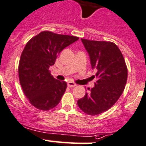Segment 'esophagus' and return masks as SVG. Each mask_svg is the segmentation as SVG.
<instances>
[{
  "label": "esophagus",
  "instance_id": "obj_1",
  "mask_svg": "<svg viewBox=\"0 0 146 146\" xmlns=\"http://www.w3.org/2000/svg\"><path fill=\"white\" fill-rule=\"evenodd\" d=\"M67 85L69 88H74V87H75L77 85H76V83H74V82H68Z\"/></svg>",
  "mask_w": 146,
  "mask_h": 146
}]
</instances>
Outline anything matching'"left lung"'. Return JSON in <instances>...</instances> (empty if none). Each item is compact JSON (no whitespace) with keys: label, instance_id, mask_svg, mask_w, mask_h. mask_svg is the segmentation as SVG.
Listing matches in <instances>:
<instances>
[{"label":"left lung","instance_id":"8db88e82","mask_svg":"<svg viewBox=\"0 0 146 146\" xmlns=\"http://www.w3.org/2000/svg\"><path fill=\"white\" fill-rule=\"evenodd\" d=\"M97 70L94 88L77 101L80 109L91 116L109 110L119 98L127 80V67L117 45L109 41L81 39Z\"/></svg>","mask_w":146,"mask_h":146}]
</instances>
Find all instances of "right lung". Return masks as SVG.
<instances>
[{
  "instance_id": "right-lung-1",
  "label": "right lung",
  "mask_w": 146,
  "mask_h": 146,
  "mask_svg": "<svg viewBox=\"0 0 146 146\" xmlns=\"http://www.w3.org/2000/svg\"><path fill=\"white\" fill-rule=\"evenodd\" d=\"M78 39L43 31L26 44L19 63V78L25 96L36 109L48 111L60 102L67 85L65 81L56 80L49 67L63 49Z\"/></svg>"
}]
</instances>
